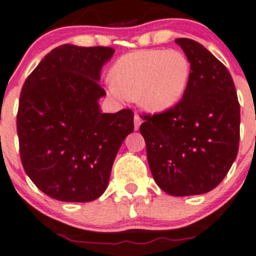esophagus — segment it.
<instances>
[{
  "label": "esophagus",
  "mask_w": 256,
  "mask_h": 256,
  "mask_svg": "<svg viewBox=\"0 0 256 256\" xmlns=\"http://www.w3.org/2000/svg\"><path fill=\"white\" fill-rule=\"evenodd\" d=\"M142 122V118H140L139 114H135V117H134V126H135V130H139Z\"/></svg>",
  "instance_id": "obj_1"
}]
</instances>
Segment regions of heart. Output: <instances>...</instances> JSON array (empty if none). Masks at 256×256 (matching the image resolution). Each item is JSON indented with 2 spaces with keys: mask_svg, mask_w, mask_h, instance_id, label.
Here are the masks:
<instances>
[{
  "mask_svg": "<svg viewBox=\"0 0 256 256\" xmlns=\"http://www.w3.org/2000/svg\"><path fill=\"white\" fill-rule=\"evenodd\" d=\"M190 74V60L179 50H136L114 62L108 93L120 101L136 100L150 114H162L180 102Z\"/></svg>",
  "mask_w": 256,
  "mask_h": 256,
  "instance_id": "b5f03b06",
  "label": "heart"
}]
</instances>
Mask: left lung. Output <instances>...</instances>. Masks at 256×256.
<instances>
[{"label": "left lung", "mask_w": 256, "mask_h": 256, "mask_svg": "<svg viewBox=\"0 0 256 256\" xmlns=\"http://www.w3.org/2000/svg\"><path fill=\"white\" fill-rule=\"evenodd\" d=\"M192 68L187 92L166 112L144 114L152 178L176 197L216 188L235 162L240 140V104L230 72L192 39H176Z\"/></svg>", "instance_id": "left-lung-1"}]
</instances>
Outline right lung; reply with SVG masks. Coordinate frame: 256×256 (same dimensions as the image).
Instances as JSON below:
<instances>
[{
	"mask_svg": "<svg viewBox=\"0 0 256 256\" xmlns=\"http://www.w3.org/2000/svg\"><path fill=\"white\" fill-rule=\"evenodd\" d=\"M108 46L64 44L45 56L24 83L18 112L22 166L42 192L63 202L104 194L112 164L134 131V112L102 114L98 84Z\"/></svg>",
	"mask_w": 256,
	"mask_h": 256,
	"instance_id": "add662e5",
	"label": "right lung"
}]
</instances>
